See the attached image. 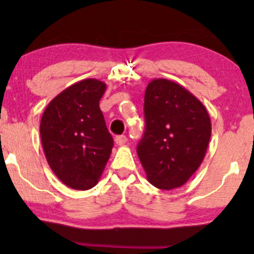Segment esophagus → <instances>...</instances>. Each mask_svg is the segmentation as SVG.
<instances>
[{
	"label": "esophagus",
	"mask_w": 254,
	"mask_h": 254,
	"mask_svg": "<svg viewBox=\"0 0 254 254\" xmlns=\"http://www.w3.org/2000/svg\"><path fill=\"white\" fill-rule=\"evenodd\" d=\"M115 141H116V143H117L118 145H123V144L127 143V136H125V135H119V136L116 137Z\"/></svg>",
	"instance_id": "esophagus-1"
}]
</instances>
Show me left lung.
<instances>
[{
	"instance_id": "8db88e82",
	"label": "left lung",
	"mask_w": 254,
	"mask_h": 254,
	"mask_svg": "<svg viewBox=\"0 0 254 254\" xmlns=\"http://www.w3.org/2000/svg\"><path fill=\"white\" fill-rule=\"evenodd\" d=\"M145 131L137 155L161 190L184 185L202 164L211 136L205 106L179 83L154 78L144 94Z\"/></svg>"
}]
</instances>
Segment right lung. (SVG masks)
Here are the masks:
<instances>
[{"mask_svg": "<svg viewBox=\"0 0 254 254\" xmlns=\"http://www.w3.org/2000/svg\"><path fill=\"white\" fill-rule=\"evenodd\" d=\"M106 84L86 78L61 92L40 121L44 154L52 172L75 190L97 185L109 161L113 138L99 101Z\"/></svg>", "mask_w": 254, "mask_h": 254, "instance_id": "obj_1", "label": "right lung"}]
</instances>
